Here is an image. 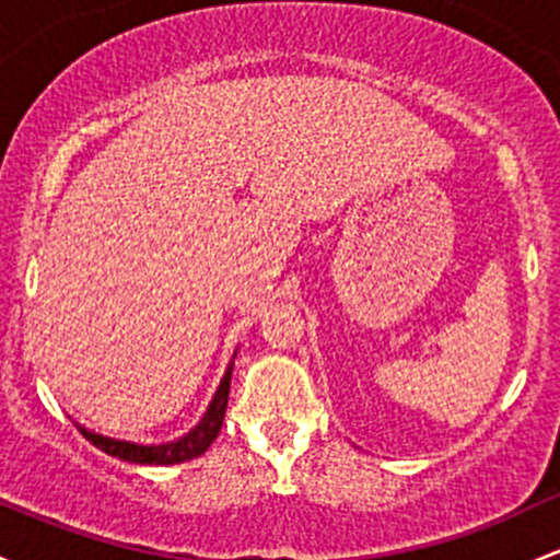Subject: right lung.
<instances>
[{"label": "right lung", "instance_id": "1", "mask_svg": "<svg viewBox=\"0 0 560 560\" xmlns=\"http://www.w3.org/2000/svg\"><path fill=\"white\" fill-rule=\"evenodd\" d=\"M235 359V354H233ZM231 373H233V362L228 364L225 375H222L220 386H217L214 397H211L209 408H206L203 419L196 423L187 434H182L179 440H172V443H161V445H144V443H131V440H117V438H107V434H98L93 429L80 427L78 429L85 434V440H91L96 448H102L109 456L122 458V462L131 464H155V467H166V464H182L190 462V458H198L201 453L209 451V445L214 443L217 434L222 429V419H225V408H228V394H231Z\"/></svg>", "mask_w": 560, "mask_h": 560}]
</instances>
